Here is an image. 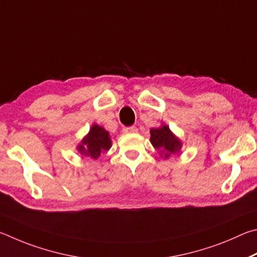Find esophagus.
<instances>
[{
	"mask_svg": "<svg viewBox=\"0 0 257 257\" xmlns=\"http://www.w3.org/2000/svg\"><path fill=\"white\" fill-rule=\"evenodd\" d=\"M123 132L126 134H131V133H137L138 132V128L136 126H128V127H124L123 128Z\"/></svg>",
	"mask_w": 257,
	"mask_h": 257,
	"instance_id": "1",
	"label": "esophagus"
}]
</instances>
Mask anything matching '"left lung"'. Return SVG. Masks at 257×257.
<instances>
[{
	"label": "left lung",
	"instance_id": "left-lung-1",
	"mask_svg": "<svg viewBox=\"0 0 257 257\" xmlns=\"http://www.w3.org/2000/svg\"><path fill=\"white\" fill-rule=\"evenodd\" d=\"M150 141L156 150L160 152V156L165 159L172 155H176L182 148V142L175 134L170 131L167 125L150 130Z\"/></svg>",
	"mask_w": 257,
	"mask_h": 257
}]
</instances>
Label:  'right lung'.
Wrapping results in <instances>:
<instances>
[{
  "instance_id": "obj_1",
  "label": "right lung",
  "mask_w": 257,
  "mask_h": 257,
  "mask_svg": "<svg viewBox=\"0 0 257 257\" xmlns=\"http://www.w3.org/2000/svg\"><path fill=\"white\" fill-rule=\"evenodd\" d=\"M111 147V140L105 128L97 124H93L89 133L83 138L78 146V151L81 155L98 159L102 152L108 151Z\"/></svg>"
}]
</instances>
